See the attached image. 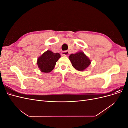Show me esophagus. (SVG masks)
<instances>
[{"label": "esophagus", "mask_w": 128, "mask_h": 128, "mask_svg": "<svg viewBox=\"0 0 128 128\" xmlns=\"http://www.w3.org/2000/svg\"><path fill=\"white\" fill-rule=\"evenodd\" d=\"M69 51H64V52H62L61 55L62 56H67L69 55Z\"/></svg>", "instance_id": "34e87169"}]
</instances>
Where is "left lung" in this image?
<instances>
[{
  "label": "left lung",
  "instance_id": "1",
  "mask_svg": "<svg viewBox=\"0 0 128 128\" xmlns=\"http://www.w3.org/2000/svg\"><path fill=\"white\" fill-rule=\"evenodd\" d=\"M69 59L72 67L78 71H83L91 64V60L83 52L71 54Z\"/></svg>",
  "mask_w": 128,
  "mask_h": 128
}]
</instances>
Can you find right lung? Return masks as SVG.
Masks as SVG:
<instances>
[{
	"label": "right lung",
	"mask_w": 128,
	"mask_h": 128,
	"mask_svg": "<svg viewBox=\"0 0 128 128\" xmlns=\"http://www.w3.org/2000/svg\"><path fill=\"white\" fill-rule=\"evenodd\" d=\"M60 56L59 53H53L48 50L38 58L37 61L38 67L42 72H51L54 68L56 61Z\"/></svg>",
	"instance_id": "obj_1"
}]
</instances>
